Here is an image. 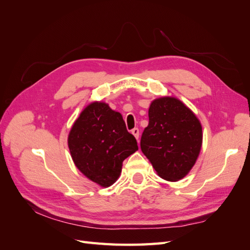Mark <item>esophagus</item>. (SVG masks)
<instances>
[{
	"label": "esophagus",
	"instance_id": "esophagus-1",
	"mask_svg": "<svg viewBox=\"0 0 250 250\" xmlns=\"http://www.w3.org/2000/svg\"><path fill=\"white\" fill-rule=\"evenodd\" d=\"M131 133L134 135V138L139 140V135H140V131H139V128H133L131 130Z\"/></svg>",
	"mask_w": 250,
	"mask_h": 250
}]
</instances>
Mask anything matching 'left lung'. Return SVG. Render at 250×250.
<instances>
[{"mask_svg": "<svg viewBox=\"0 0 250 250\" xmlns=\"http://www.w3.org/2000/svg\"><path fill=\"white\" fill-rule=\"evenodd\" d=\"M148 115L149 124L141 139L142 152L163 179H183L194 167L201 150L199 119L173 96L154 99Z\"/></svg>", "mask_w": 250, "mask_h": 250, "instance_id": "obj_1", "label": "left lung"}]
</instances>
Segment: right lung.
<instances>
[{
    "label": "right lung",
    "mask_w": 250,
    "mask_h": 250,
    "mask_svg": "<svg viewBox=\"0 0 250 250\" xmlns=\"http://www.w3.org/2000/svg\"><path fill=\"white\" fill-rule=\"evenodd\" d=\"M67 146L77 169L102 188L116 183L125 158L139 150L122 115L103 101L82 109L67 135Z\"/></svg>",
    "instance_id": "add662e5"
}]
</instances>
